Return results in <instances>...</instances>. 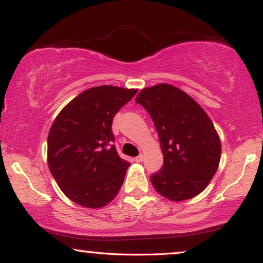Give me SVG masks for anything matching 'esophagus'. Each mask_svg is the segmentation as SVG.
Instances as JSON below:
<instances>
[{
  "label": "esophagus",
  "instance_id": "34e87169",
  "mask_svg": "<svg viewBox=\"0 0 263 263\" xmlns=\"http://www.w3.org/2000/svg\"><path fill=\"white\" fill-rule=\"evenodd\" d=\"M143 158H145V157H143L142 154H140V156L135 157V161H136V163H141V161H143Z\"/></svg>",
  "mask_w": 263,
  "mask_h": 263
}]
</instances>
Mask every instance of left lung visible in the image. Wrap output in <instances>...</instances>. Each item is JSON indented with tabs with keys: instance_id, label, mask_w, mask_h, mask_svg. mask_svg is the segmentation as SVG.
Listing matches in <instances>:
<instances>
[{
	"instance_id": "left-lung-1",
	"label": "left lung",
	"mask_w": 263,
	"mask_h": 263,
	"mask_svg": "<svg viewBox=\"0 0 263 263\" xmlns=\"http://www.w3.org/2000/svg\"><path fill=\"white\" fill-rule=\"evenodd\" d=\"M135 102L149 114L164 164L151 182L160 195L183 201L199 195L218 170L221 143L202 107L172 85L143 88Z\"/></svg>"
}]
</instances>
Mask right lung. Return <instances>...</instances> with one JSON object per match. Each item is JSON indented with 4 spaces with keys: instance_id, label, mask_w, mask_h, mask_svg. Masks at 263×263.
I'll list each match as a JSON object with an SVG mask.
<instances>
[{
    "instance_id": "right-lung-1",
    "label": "right lung",
    "mask_w": 263,
    "mask_h": 263,
    "mask_svg": "<svg viewBox=\"0 0 263 263\" xmlns=\"http://www.w3.org/2000/svg\"><path fill=\"white\" fill-rule=\"evenodd\" d=\"M138 89L103 85L62 109L48 136V164L64 195L87 208L106 206L120 192L130 163L112 145V120Z\"/></svg>"
}]
</instances>
